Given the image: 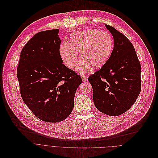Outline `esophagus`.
Masks as SVG:
<instances>
[{
	"mask_svg": "<svg viewBox=\"0 0 158 158\" xmlns=\"http://www.w3.org/2000/svg\"><path fill=\"white\" fill-rule=\"evenodd\" d=\"M81 78H82V81H85L87 80V77H86V76H85V75H81Z\"/></svg>",
	"mask_w": 158,
	"mask_h": 158,
	"instance_id": "1",
	"label": "esophagus"
}]
</instances>
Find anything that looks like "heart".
Returning a JSON list of instances; mask_svg holds the SVG:
<instances>
[{
    "mask_svg": "<svg viewBox=\"0 0 158 158\" xmlns=\"http://www.w3.org/2000/svg\"><path fill=\"white\" fill-rule=\"evenodd\" d=\"M71 42H63L59 47V54L64 64L73 69L77 63L78 51L82 58L76 70L86 73L92 69L102 67L110 58L113 48V40L107 31L89 28L77 31L70 35Z\"/></svg>",
    "mask_w": 158,
    "mask_h": 158,
    "instance_id": "1",
    "label": "heart"
}]
</instances>
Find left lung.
<instances>
[{
    "instance_id": "left-lung-1",
    "label": "left lung",
    "mask_w": 158,
    "mask_h": 158,
    "mask_svg": "<svg viewBox=\"0 0 158 158\" xmlns=\"http://www.w3.org/2000/svg\"><path fill=\"white\" fill-rule=\"evenodd\" d=\"M114 47L106 64L88 78L93 102L102 113L111 116L127 111L141 91V65L131 42L114 27L105 24Z\"/></svg>"
}]
</instances>
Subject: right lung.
<instances>
[{
	"label": "right lung",
	"instance_id": "1",
	"mask_svg": "<svg viewBox=\"0 0 158 158\" xmlns=\"http://www.w3.org/2000/svg\"><path fill=\"white\" fill-rule=\"evenodd\" d=\"M59 29L40 31L22 48L17 78L23 102L40 119L57 123L74 107L81 78L62 64Z\"/></svg>",
	"mask_w": 158,
	"mask_h": 158
}]
</instances>
